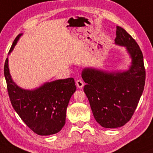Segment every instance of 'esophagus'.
<instances>
[{"label":"esophagus","mask_w":153,"mask_h":153,"mask_svg":"<svg viewBox=\"0 0 153 153\" xmlns=\"http://www.w3.org/2000/svg\"><path fill=\"white\" fill-rule=\"evenodd\" d=\"M76 85L77 88H82L83 86H84V82H83L81 79H78V80H76Z\"/></svg>","instance_id":"obj_1"}]
</instances>
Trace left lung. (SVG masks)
Listing matches in <instances>:
<instances>
[{"label":"left lung","instance_id":"1","mask_svg":"<svg viewBox=\"0 0 153 153\" xmlns=\"http://www.w3.org/2000/svg\"><path fill=\"white\" fill-rule=\"evenodd\" d=\"M115 44L126 48L131 62L125 71H108L85 68L82 78L96 121L105 128H117L130 121L145 84L143 54L135 40L123 28L116 27Z\"/></svg>","mask_w":153,"mask_h":153}]
</instances>
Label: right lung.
Listing matches in <instances>:
<instances>
[{
	"label": "right lung",
	"mask_w": 153,
	"mask_h": 153,
	"mask_svg": "<svg viewBox=\"0 0 153 153\" xmlns=\"http://www.w3.org/2000/svg\"><path fill=\"white\" fill-rule=\"evenodd\" d=\"M22 35L17 36L9 53ZM4 76L13 108L33 132L40 135H50L62 130L69 100L76 90L74 78L47 82L33 90L23 89L12 79L8 58L4 65Z\"/></svg>",
	"instance_id": "right-lung-1"
}]
</instances>
